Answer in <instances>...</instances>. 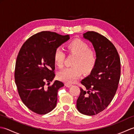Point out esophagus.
Masks as SVG:
<instances>
[{"instance_id": "obj_1", "label": "esophagus", "mask_w": 134, "mask_h": 134, "mask_svg": "<svg viewBox=\"0 0 134 134\" xmlns=\"http://www.w3.org/2000/svg\"><path fill=\"white\" fill-rule=\"evenodd\" d=\"M65 86L68 87H70V86H72L71 83H65Z\"/></svg>"}]
</instances>
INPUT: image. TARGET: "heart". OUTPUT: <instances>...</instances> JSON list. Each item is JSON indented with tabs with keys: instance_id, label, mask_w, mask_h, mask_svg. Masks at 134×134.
<instances>
[{
	"instance_id": "obj_1",
	"label": "heart",
	"mask_w": 134,
	"mask_h": 134,
	"mask_svg": "<svg viewBox=\"0 0 134 134\" xmlns=\"http://www.w3.org/2000/svg\"><path fill=\"white\" fill-rule=\"evenodd\" d=\"M68 52L76 55L72 67H67L60 71L58 78L66 83H72L81 77L82 72L89 74L95 67L97 56L94 50L89 48L86 41L75 38L66 45ZM65 55L61 48H57L53 54V60L57 66L62 68L64 65Z\"/></svg>"
}]
</instances>
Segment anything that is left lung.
I'll list each match as a JSON object with an SVG mask.
<instances>
[{"label": "left lung", "instance_id": "left-lung-1", "mask_svg": "<svg viewBox=\"0 0 134 134\" xmlns=\"http://www.w3.org/2000/svg\"><path fill=\"white\" fill-rule=\"evenodd\" d=\"M83 38L92 43L97 61L81 82L85 90L80 89L76 108L82 114L93 116L104 110L114 97L120 78V60L114 45L104 36L91 31L84 33Z\"/></svg>", "mask_w": 134, "mask_h": 134}]
</instances>
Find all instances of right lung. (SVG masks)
Segmentation results:
<instances>
[{
  "instance_id": "right-lung-1",
  "label": "right lung",
  "mask_w": 134,
  "mask_h": 134,
  "mask_svg": "<svg viewBox=\"0 0 134 134\" xmlns=\"http://www.w3.org/2000/svg\"><path fill=\"white\" fill-rule=\"evenodd\" d=\"M69 39V35L43 31L28 38L17 56L14 76L18 94L24 104L37 114H46L56 107L58 90L64 84L56 80L49 86L55 76L53 54Z\"/></svg>"
}]
</instances>
